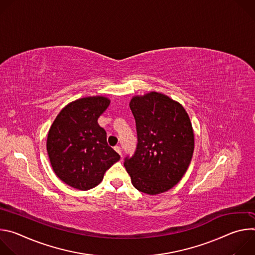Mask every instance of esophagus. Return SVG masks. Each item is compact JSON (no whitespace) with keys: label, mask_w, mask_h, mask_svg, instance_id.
I'll list each match as a JSON object with an SVG mask.
<instances>
[{"label":"esophagus","mask_w":255,"mask_h":255,"mask_svg":"<svg viewBox=\"0 0 255 255\" xmlns=\"http://www.w3.org/2000/svg\"><path fill=\"white\" fill-rule=\"evenodd\" d=\"M114 149L116 150V152H118V153L122 156V150H121V147H120V146H115Z\"/></svg>","instance_id":"1"}]
</instances>
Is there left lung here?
Instances as JSON below:
<instances>
[{"mask_svg":"<svg viewBox=\"0 0 255 255\" xmlns=\"http://www.w3.org/2000/svg\"><path fill=\"white\" fill-rule=\"evenodd\" d=\"M137 147L124 166L138 191L157 195L173 188L186 173L195 148L192 123L185 108L150 92L130 101Z\"/></svg>","mask_w":255,"mask_h":255,"instance_id":"1","label":"left lung"}]
</instances>
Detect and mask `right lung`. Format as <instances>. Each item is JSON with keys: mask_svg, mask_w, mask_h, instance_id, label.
I'll use <instances>...</instances> for the list:
<instances>
[{"mask_svg": "<svg viewBox=\"0 0 255 255\" xmlns=\"http://www.w3.org/2000/svg\"><path fill=\"white\" fill-rule=\"evenodd\" d=\"M109 105L110 100L103 96L76 100L62 109L48 131L46 147L53 171L72 188H95L120 159L98 124Z\"/></svg>", "mask_w": 255, "mask_h": 255, "instance_id": "add662e5", "label": "right lung"}]
</instances>
